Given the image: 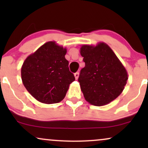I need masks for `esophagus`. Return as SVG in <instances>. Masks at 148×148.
Masks as SVG:
<instances>
[{"mask_svg":"<svg viewBox=\"0 0 148 148\" xmlns=\"http://www.w3.org/2000/svg\"><path fill=\"white\" fill-rule=\"evenodd\" d=\"M79 72H76L75 74H74V76H75L76 79H78V78H79Z\"/></svg>","mask_w":148,"mask_h":148,"instance_id":"obj_1","label":"esophagus"}]
</instances>
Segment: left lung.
<instances>
[{
	"instance_id": "8db88e82",
	"label": "left lung",
	"mask_w": 148,
	"mask_h": 148,
	"mask_svg": "<svg viewBox=\"0 0 148 148\" xmlns=\"http://www.w3.org/2000/svg\"><path fill=\"white\" fill-rule=\"evenodd\" d=\"M85 67L78 81L85 99L95 106H103L121 94L128 79L124 66L105 43L81 48Z\"/></svg>"
}]
</instances>
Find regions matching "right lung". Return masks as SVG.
<instances>
[{
	"label": "right lung",
	"mask_w": 148,
	"mask_h": 148,
	"mask_svg": "<svg viewBox=\"0 0 148 148\" xmlns=\"http://www.w3.org/2000/svg\"><path fill=\"white\" fill-rule=\"evenodd\" d=\"M67 50L49 42L25 59L21 79L32 96L45 103H58L64 99L69 84L75 80L64 58Z\"/></svg>",
	"instance_id": "1"
}]
</instances>
